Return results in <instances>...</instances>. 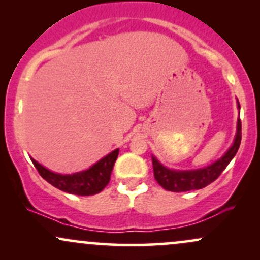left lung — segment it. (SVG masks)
<instances>
[{
    "mask_svg": "<svg viewBox=\"0 0 260 260\" xmlns=\"http://www.w3.org/2000/svg\"><path fill=\"white\" fill-rule=\"evenodd\" d=\"M238 109H240V104H238ZM241 129H242L241 120H238L237 134H236L232 147L229 149L228 153L223 155L221 159L204 169L196 170V171H174V170L166 169L155 157H153L155 180L164 189L171 190V192H188V190L201 189V188L207 187L208 184L215 181L221 175V172L226 169L230 161L234 159L238 148H240L241 138H242Z\"/></svg>",
    "mask_w": 260,
    "mask_h": 260,
    "instance_id": "8db88e82",
    "label": "left lung"
}]
</instances>
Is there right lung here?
<instances>
[{"mask_svg": "<svg viewBox=\"0 0 260 260\" xmlns=\"http://www.w3.org/2000/svg\"><path fill=\"white\" fill-rule=\"evenodd\" d=\"M118 149L113 150L107 156L101 159L99 162L95 164L86 171L79 172L74 175H59L55 172L49 171L31 159L35 169L38 170L39 175L45 181L49 182L53 187L63 190V192L71 193L76 196H94L100 193L107 186L111 177V172L117 159Z\"/></svg>", "mask_w": 260, "mask_h": 260, "instance_id": "add662e5", "label": "right lung"}]
</instances>
